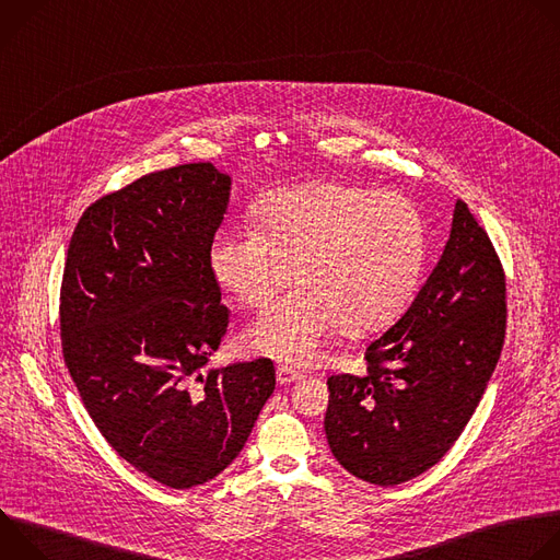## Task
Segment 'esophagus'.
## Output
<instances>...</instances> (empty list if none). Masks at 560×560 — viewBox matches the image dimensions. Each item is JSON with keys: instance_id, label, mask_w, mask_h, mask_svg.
<instances>
[{"instance_id": "1", "label": "esophagus", "mask_w": 560, "mask_h": 560, "mask_svg": "<svg viewBox=\"0 0 560 560\" xmlns=\"http://www.w3.org/2000/svg\"><path fill=\"white\" fill-rule=\"evenodd\" d=\"M299 378H303V374L299 370H292L288 365H279L277 368V383L279 385H290V383H294Z\"/></svg>"}]
</instances>
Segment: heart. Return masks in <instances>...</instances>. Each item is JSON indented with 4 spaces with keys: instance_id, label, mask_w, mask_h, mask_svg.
I'll return each instance as SVG.
<instances>
[{
    "instance_id": "obj_1",
    "label": "heart",
    "mask_w": 560,
    "mask_h": 560,
    "mask_svg": "<svg viewBox=\"0 0 560 560\" xmlns=\"http://www.w3.org/2000/svg\"><path fill=\"white\" fill-rule=\"evenodd\" d=\"M255 228L221 230L210 246L219 285L246 307H264L246 346L285 363H312L343 326L361 335L387 326L415 294L425 264V217L401 192L318 182L268 195Z\"/></svg>"
}]
</instances>
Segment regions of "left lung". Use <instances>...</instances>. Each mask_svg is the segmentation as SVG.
<instances>
[{
    "mask_svg": "<svg viewBox=\"0 0 560 560\" xmlns=\"http://www.w3.org/2000/svg\"><path fill=\"white\" fill-rule=\"evenodd\" d=\"M505 316L497 250L456 199L436 268L408 312L368 346V374L328 378L335 458L381 488L436 465L481 401L503 350Z\"/></svg>",
    "mask_w": 560,
    "mask_h": 560,
    "instance_id": "left-lung-1",
    "label": "left lung"
}]
</instances>
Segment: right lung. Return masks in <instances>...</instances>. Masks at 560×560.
I'll return each mask as SVG.
<instances>
[{
	"label": "right lung",
	"instance_id": "1",
	"mask_svg": "<svg viewBox=\"0 0 560 560\" xmlns=\"http://www.w3.org/2000/svg\"><path fill=\"white\" fill-rule=\"evenodd\" d=\"M232 179L212 164L150 173L79 219L61 281V346L113 450L190 490L244 450L275 392L270 359L201 374L228 328L210 246Z\"/></svg>",
	"mask_w": 560,
	"mask_h": 560
}]
</instances>
